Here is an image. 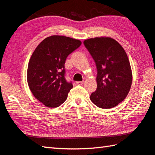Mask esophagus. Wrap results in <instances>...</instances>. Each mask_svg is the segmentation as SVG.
<instances>
[{
	"label": "esophagus",
	"mask_w": 155,
	"mask_h": 155,
	"mask_svg": "<svg viewBox=\"0 0 155 155\" xmlns=\"http://www.w3.org/2000/svg\"><path fill=\"white\" fill-rule=\"evenodd\" d=\"M83 81H76V85H82L83 84Z\"/></svg>",
	"instance_id": "obj_1"
}]
</instances>
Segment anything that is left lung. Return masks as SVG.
Wrapping results in <instances>:
<instances>
[{"label": "left lung", "instance_id": "8db88e82", "mask_svg": "<svg viewBox=\"0 0 155 155\" xmlns=\"http://www.w3.org/2000/svg\"><path fill=\"white\" fill-rule=\"evenodd\" d=\"M97 68V88L90 99L101 109L118 105L127 96L132 84L128 57L118 42L110 37L84 41Z\"/></svg>", "mask_w": 155, "mask_h": 155}]
</instances>
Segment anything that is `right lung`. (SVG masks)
Segmentation results:
<instances>
[{
  "instance_id": "obj_1",
  "label": "right lung",
  "mask_w": 155,
  "mask_h": 155,
  "mask_svg": "<svg viewBox=\"0 0 155 155\" xmlns=\"http://www.w3.org/2000/svg\"><path fill=\"white\" fill-rule=\"evenodd\" d=\"M81 42L70 37L53 35L37 46L28 67V83L33 95L45 106L58 107L67 100L73 87L67 81L64 63Z\"/></svg>"
}]
</instances>
